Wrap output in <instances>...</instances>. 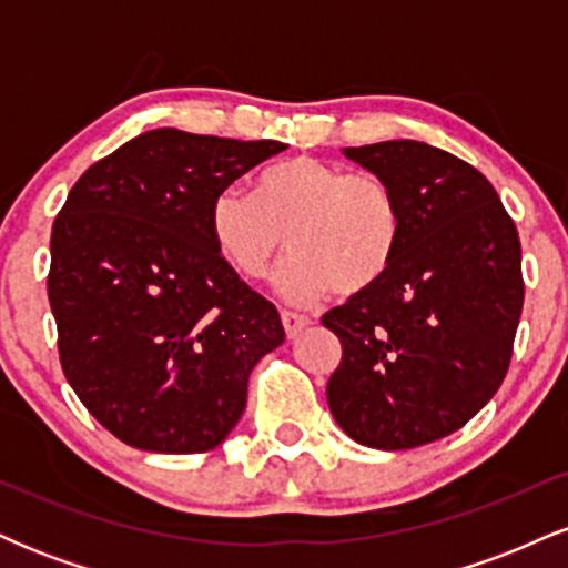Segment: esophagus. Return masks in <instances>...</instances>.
I'll use <instances>...</instances> for the list:
<instances>
[{"instance_id": "34e87169", "label": "esophagus", "mask_w": 568, "mask_h": 568, "mask_svg": "<svg viewBox=\"0 0 568 568\" xmlns=\"http://www.w3.org/2000/svg\"><path fill=\"white\" fill-rule=\"evenodd\" d=\"M280 321H283L285 334H288L291 338L302 334L306 325H310V317L302 315V312H293V310H283V312H280Z\"/></svg>"}]
</instances>
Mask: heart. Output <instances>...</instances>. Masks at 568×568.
<instances>
[{
	"instance_id": "b5f03b06",
	"label": "heart",
	"mask_w": 568,
	"mask_h": 568,
	"mask_svg": "<svg viewBox=\"0 0 568 568\" xmlns=\"http://www.w3.org/2000/svg\"><path fill=\"white\" fill-rule=\"evenodd\" d=\"M207 230L226 264L262 277L285 243L275 288L293 304H315L331 291L355 296L393 266L403 211L393 184L374 171H347L312 154L272 162L253 194L226 186L213 197Z\"/></svg>"
}]
</instances>
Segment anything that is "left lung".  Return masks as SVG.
I'll return each instance as SVG.
<instances>
[{
	"label": "left lung",
	"instance_id": "1",
	"mask_svg": "<svg viewBox=\"0 0 568 568\" xmlns=\"http://www.w3.org/2000/svg\"><path fill=\"white\" fill-rule=\"evenodd\" d=\"M344 154L393 184L403 237L374 288L323 315L342 342L328 408L368 448L425 446L465 427L507 376L524 310L518 230L486 175L443 149Z\"/></svg>",
	"mask_w": 568,
	"mask_h": 568
}]
</instances>
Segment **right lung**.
<instances>
[{
	"mask_svg": "<svg viewBox=\"0 0 568 568\" xmlns=\"http://www.w3.org/2000/svg\"><path fill=\"white\" fill-rule=\"evenodd\" d=\"M283 149L160 128L71 186L50 234L58 355L82 406L128 446L216 448L243 416L253 366L283 344L275 304L207 230L221 189Z\"/></svg>",
	"mask_w": 568,
	"mask_h": 568,
	"instance_id": "obj_1",
	"label": "right lung"
}]
</instances>
